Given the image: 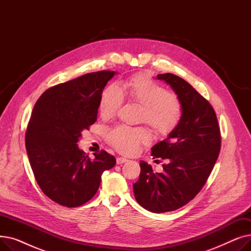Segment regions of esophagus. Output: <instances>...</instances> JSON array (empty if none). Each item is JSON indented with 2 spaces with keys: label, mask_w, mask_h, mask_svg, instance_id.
Returning a JSON list of instances; mask_svg holds the SVG:
<instances>
[{
  "label": "esophagus",
  "mask_w": 251,
  "mask_h": 251,
  "mask_svg": "<svg viewBox=\"0 0 251 251\" xmlns=\"http://www.w3.org/2000/svg\"><path fill=\"white\" fill-rule=\"evenodd\" d=\"M127 161H128V160L125 159V157H122V156L117 157V164H118V165H122V164L126 163Z\"/></svg>",
  "instance_id": "1"
}]
</instances>
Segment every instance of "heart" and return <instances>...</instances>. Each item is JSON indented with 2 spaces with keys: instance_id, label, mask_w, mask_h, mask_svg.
I'll return each mask as SVG.
<instances>
[{
  "instance_id": "b5f03b06",
  "label": "heart",
  "mask_w": 251,
  "mask_h": 251,
  "mask_svg": "<svg viewBox=\"0 0 251 251\" xmlns=\"http://www.w3.org/2000/svg\"><path fill=\"white\" fill-rule=\"evenodd\" d=\"M131 100L143 107L142 119L160 135L166 136L178 127L182 107L179 100L164 86L148 76L136 74L123 84V89L116 84L109 85L102 91L99 110L103 118L115 116L124 102V94ZM108 140L123 153L138 151L141 144L151 142V135L146 128L118 126L108 132Z\"/></svg>"
}]
</instances>
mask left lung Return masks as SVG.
I'll list each match as a JSON object with an SVG mask.
<instances>
[{"mask_svg": "<svg viewBox=\"0 0 251 251\" xmlns=\"http://www.w3.org/2000/svg\"><path fill=\"white\" fill-rule=\"evenodd\" d=\"M178 96L182 117L178 127L151 149L153 157L168 160L163 173L140 162L133 184L136 201L151 213H165L187 204L209 177L221 150V131L214 108L187 81L172 73L156 77Z\"/></svg>", "mask_w": 251, "mask_h": 251, "instance_id": "1", "label": "left lung"}]
</instances>
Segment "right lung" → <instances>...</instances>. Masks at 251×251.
<instances>
[{"label": "right lung", "instance_id": "add662e5", "mask_svg": "<svg viewBox=\"0 0 251 251\" xmlns=\"http://www.w3.org/2000/svg\"><path fill=\"white\" fill-rule=\"evenodd\" d=\"M115 73L92 72L50 87L34 104L26 151L38 186L63 206L77 207L91 200L103 171L116 164L107 151L90 160L77 146L82 131L97 121L102 89Z\"/></svg>", "mask_w": 251, "mask_h": 251}]
</instances>
